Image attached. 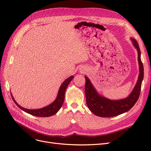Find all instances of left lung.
I'll return each mask as SVG.
<instances>
[{
	"label": "left lung",
	"instance_id": "obj_1",
	"mask_svg": "<svg viewBox=\"0 0 151 151\" xmlns=\"http://www.w3.org/2000/svg\"><path fill=\"white\" fill-rule=\"evenodd\" d=\"M138 52L139 75L135 88L127 98L120 100H111L101 96L97 92L89 79L85 76V94L86 104L91 111L100 117H112L125 113L134 106L139 98L141 85L144 78V66L140 58V50L137 41L131 39Z\"/></svg>",
	"mask_w": 151,
	"mask_h": 151
}]
</instances>
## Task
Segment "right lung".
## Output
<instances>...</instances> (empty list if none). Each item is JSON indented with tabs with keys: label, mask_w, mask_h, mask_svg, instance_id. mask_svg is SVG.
I'll list each match as a JSON object with an SVG mask.
<instances>
[{
	"label": "right lung",
	"mask_w": 151,
	"mask_h": 151,
	"mask_svg": "<svg viewBox=\"0 0 151 151\" xmlns=\"http://www.w3.org/2000/svg\"><path fill=\"white\" fill-rule=\"evenodd\" d=\"M73 78H74V76H72L63 81V83L62 84V85L60 87V89H59L58 96L56 99L55 100L52 104H50V105H48V106L44 107L43 108L37 109H29L22 108L20 106V105H19L17 103V102L15 101V99H14L12 95L11 96L14 102L16 103V104L18 107L21 108L22 110H23L24 111L30 114V115L36 116H40V117H48V116H52V115H54L55 113H57L59 109H60V108L62 107V104L63 101H64L65 90L67 88L68 84L70 83V81L72 80Z\"/></svg>",
	"instance_id": "obj_1"
}]
</instances>
